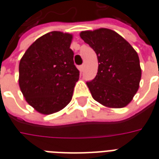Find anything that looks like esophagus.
<instances>
[{
	"label": "esophagus",
	"instance_id": "1",
	"mask_svg": "<svg viewBox=\"0 0 159 159\" xmlns=\"http://www.w3.org/2000/svg\"><path fill=\"white\" fill-rule=\"evenodd\" d=\"M83 70H84V65H82V66H79V70L80 72H83Z\"/></svg>",
	"mask_w": 159,
	"mask_h": 159
}]
</instances>
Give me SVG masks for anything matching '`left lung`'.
Segmentation results:
<instances>
[{
	"label": "left lung",
	"instance_id": "left-lung-1",
	"mask_svg": "<svg viewBox=\"0 0 159 159\" xmlns=\"http://www.w3.org/2000/svg\"><path fill=\"white\" fill-rule=\"evenodd\" d=\"M81 38L98 58V72L87 82L94 100L111 108L126 107L139 89L141 69L139 56L126 40L109 29L87 30Z\"/></svg>",
	"mask_w": 159,
	"mask_h": 159
}]
</instances>
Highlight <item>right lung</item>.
Masks as SVG:
<instances>
[{
	"label": "right lung",
	"instance_id": "add662e5",
	"mask_svg": "<svg viewBox=\"0 0 159 159\" xmlns=\"http://www.w3.org/2000/svg\"><path fill=\"white\" fill-rule=\"evenodd\" d=\"M71 40L68 33H47L30 46L19 62L21 92L40 113L57 112L71 100L79 79L70 48Z\"/></svg>",
	"mask_w": 159,
	"mask_h": 159
}]
</instances>
